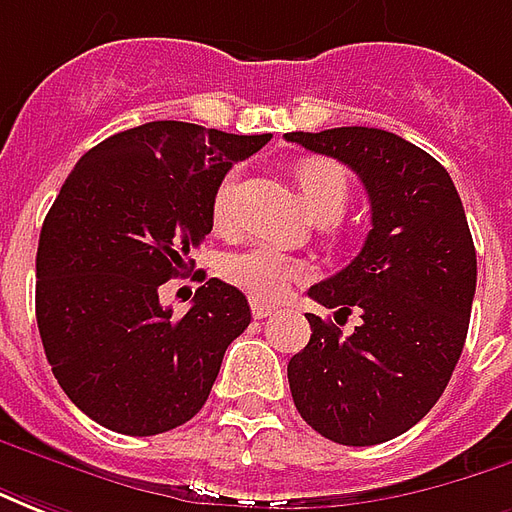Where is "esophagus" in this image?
I'll use <instances>...</instances> for the list:
<instances>
[{"instance_id":"1","label":"esophagus","mask_w":512,"mask_h":512,"mask_svg":"<svg viewBox=\"0 0 512 512\" xmlns=\"http://www.w3.org/2000/svg\"><path fill=\"white\" fill-rule=\"evenodd\" d=\"M250 311H253V317H256V320H264V317L275 314L278 306H270V303H262V300H250Z\"/></svg>"}]
</instances>
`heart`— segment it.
Here are the masks:
<instances>
[{"instance_id": "obj_1", "label": "heart", "mask_w": 512, "mask_h": 512, "mask_svg": "<svg viewBox=\"0 0 512 512\" xmlns=\"http://www.w3.org/2000/svg\"><path fill=\"white\" fill-rule=\"evenodd\" d=\"M308 212L317 220H336L350 198V179L342 165L331 159H306L295 170ZM239 170H228L212 195V223L217 231H231L237 223ZM220 273L228 284L242 289L253 300H281L289 286L308 278V264L273 245H253L223 259Z\"/></svg>"}]
</instances>
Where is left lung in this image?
Listing matches in <instances>:
<instances>
[{"instance_id":"obj_1","label":"left lung","mask_w":512,"mask_h":512,"mask_svg":"<svg viewBox=\"0 0 512 512\" xmlns=\"http://www.w3.org/2000/svg\"><path fill=\"white\" fill-rule=\"evenodd\" d=\"M289 143L344 162L364 181L372 231L344 270L308 297L347 317L350 336L308 314L311 339L286 366L300 416L344 447L402 436L438 402L455 372L477 253L449 173L397 134L366 126L289 132Z\"/></svg>"}]
</instances>
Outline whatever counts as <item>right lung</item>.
Instances as JSON below:
<instances>
[{
  "instance_id": "add662e5",
  "label": "right lung",
  "mask_w": 512,
  "mask_h": 512,
  "mask_svg": "<svg viewBox=\"0 0 512 512\" xmlns=\"http://www.w3.org/2000/svg\"><path fill=\"white\" fill-rule=\"evenodd\" d=\"M270 134L154 121L76 162L43 220L35 317L54 378L93 422L157 436L204 408L228 344L250 325L237 286L209 278L173 317L159 286L192 267L228 168Z\"/></svg>"
}]
</instances>
